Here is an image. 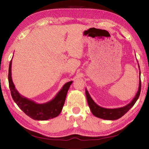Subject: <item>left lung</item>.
Listing matches in <instances>:
<instances>
[{
    "label": "left lung",
    "instance_id": "left-lung-1",
    "mask_svg": "<svg viewBox=\"0 0 149 149\" xmlns=\"http://www.w3.org/2000/svg\"><path fill=\"white\" fill-rule=\"evenodd\" d=\"M141 72H139V89L137 94L135 95L133 99L130 102L129 104L124 106L123 107L118 108H105L100 107L98 104H96L94 100L91 97L89 92L87 91V89H85V94L87 100L88 104L91 111L92 114L95 116L101 118V119L107 120H118L122 117L123 115L126 114L129 110L132 108L135 103L139 99L141 93Z\"/></svg>",
    "mask_w": 149,
    "mask_h": 149
}]
</instances>
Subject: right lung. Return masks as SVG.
Segmentation results:
<instances>
[{"mask_svg": "<svg viewBox=\"0 0 149 149\" xmlns=\"http://www.w3.org/2000/svg\"><path fill=\"white\" fill-rule=\"evenodd\" d=\"M11 68L12 60L10 62L8 70L9 87L12 99L20 109L29 117L35 120H47L57 117L64 107L68 91L72 84V81L64 84L54 99L43 104H38L18 93L12 81Z\"/></svg>", "mask_w": 149, "mask_h": 149, "instance_id": "1", "label": "right lung"}]
</instances>
